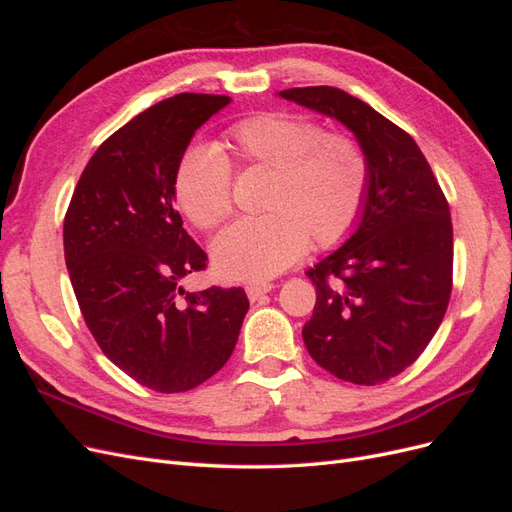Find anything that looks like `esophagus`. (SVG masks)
<instances>
[{
	"instance_id": "34e87169",
	"label": "esophagus",
	"mask_w": 512,
	"mask_h": 512,
	"mask_svg": "<svg viewBox=\"0 0 512 512\" xmlns=\"http://www.w3.org/2000/svg\"><path fill=\"white\" fill-rule=\"evenodd\" d=\"M273 290V284H250L245 288V292H247V299H250L252 303L254 301H258V299H262L265 297L267 292H271Z\"/></svg>"
}]
</instances>
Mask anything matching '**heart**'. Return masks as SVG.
I'll use <instances>...</instances> for the list:
<instances>
[{"mask_svg": "<svg viewBox=\"0 0 512 512\" xmlns=\"http://www.w3.org/2000/svg\"><path fill=\"white\" fill-rule=\"evenodd\" d=\"M230 164L262 166L269 177L267 213L230 224L213 241L215 269L226 280H271L305 254L309 239L318 247L342 241L361 213L369 166L359 143L305 117L267 111L232 123L220 149L183 151L175 196L198 228H215L230 215Z\"/></svg>", "mask_w": 512, "mask_h": 512, "instance_id": "b5f03b06", "label": "heart"}]
</instances>
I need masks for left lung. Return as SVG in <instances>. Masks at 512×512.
Returning <instances> with one entry per match:
<instances>
[{
    "label": "left lung",
    "instance_id": "8db88e82",
    "mask_svg": "<svg viewBox=\"0 0 512 512\" xmlns=\"http://www.w3.org/2000/svg\"><path fill=\"white\" fill-rule=\"evenodd\" d=\"M346 126L369 179L354 232L316 262L312 359L339 380L378 384L401 374L436 335L453 284L451 211L425 156L395 123L337 87L277 94Z\"/></svg>",
    "mask_w": 512,
    "mask_h": 512
}]
</instances>
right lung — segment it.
Returning a JSON list of instances; mask_svg holds the SVG:
<instances>
[{
    "mask_svg": "<svg viewBox=\"0 0 512 512\" xmlns=\"http://www.w3.org/2000/svg\"><path fill=\"white\" fill-rule=\"evenodd\" d=\"M228 96L177 94L98 147L64 220V254L91 335L147 389L183 393L230 359L250 301L243 288L185 292L207 254L175 209V170Z\"/></svg>",
    "mask_w": 512,
    "mask_h": 512,
    "instance_id": "right-lung-1",
    "label": "right lung"
}]
</instances>
